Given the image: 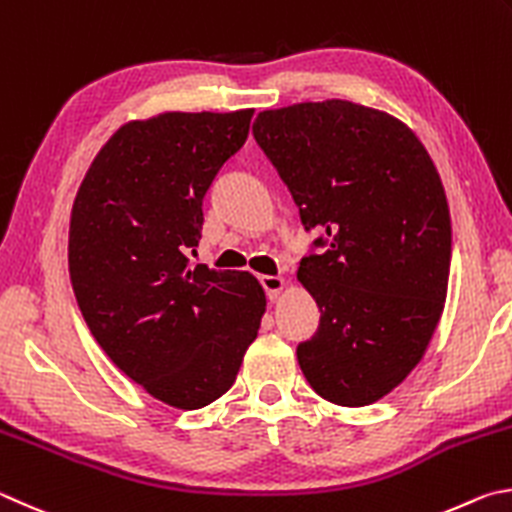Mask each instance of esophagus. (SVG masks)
Wrapping results in <instances>:
<instances>
[{
  "mask_svg": "<svg viewBox=\"0 0 512 512\" xmlns=\"http://www.w3.org/2000/svg\"><path fill=\"white\" fill-rule=\"evenodd\" d=\"M261 285L267 294V299H276L281 294V290L285 288L281 276H261Z\"/></svg>",
  "mask_w": 512,
  "mask_h": 512,
  "instance_id": "esophagus-1",
  "label": "esophagus"
}]
</instances>
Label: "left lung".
I'll list each match as a JSON object with an SVG mask.
<instances>
[{
  "mask_svg": "<svg viewBox=\"0 0 512 512\" xmlns=\"http://www.w3.org/2000/svg\"><path fill=\"white\" fill-rule=\"evenodd\" d=\"M251 132L321 233L299 267L321 310L301 371L335 405H371L420 362L443 312L452 222L434 161L402 121L337 98L261 112Z\"/></svg>",
  "mask_w": 512,
  "mask_h": 512,
  "instance_id": "8db88e82",
  "label": "left lung"
}]
</instances>
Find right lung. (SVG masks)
<instances>
[{
	"label": "right lung",
	"mask_w": 512,
	"mask_h": 512,
	"mask_svg": "<svg viewBox=\"0 0 512 512\" xmlns=\"http://www.w3.org/2000/svg\"><path fill=\"white\" fill-rule=\"evenodd\" d=\"M254 110L125 123L78 188L69 274L107 357L150 396L200 409L236 382L265 312L249 272L191 265L202 200L242 148Z\"/></svg>",
	"instance_id": "right-lung-1"
}]
</instances>
